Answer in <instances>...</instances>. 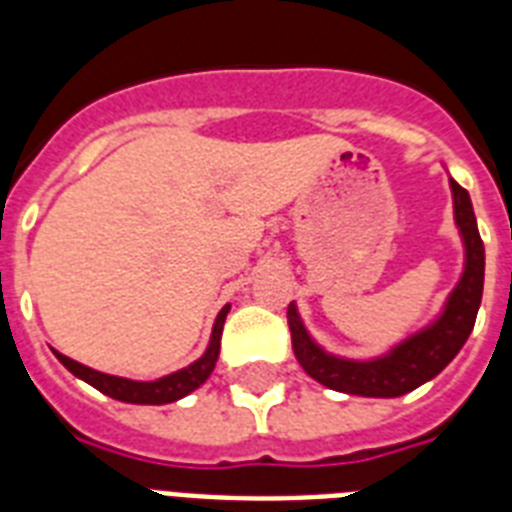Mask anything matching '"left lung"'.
<instances>
[{
	"label": "left lung",
	"instance_id": "left-lung-1",
	"mask_svg": "<svg viewBox=\"0 0 512 512\" xmlns=\"http://www.w3.org/2000/svg\"><path fill=\"white\" fill-rule=\"evenodd\" d=\"M449 188H452L454 225L460 231L465 263H462L460 281L446 297L441 313L425 327L390 345L380 356L345 358L321 348L305 329L297 305L289 303L287 319L289 332H292V350L305 372L324 388L366 398L404 396L444 372L446 364L460 353L473 332L478 308H481L486 257L470 193L452 177H449Z\"/></svg>",
	"mask_w": 512,
	"mask_h": 512
}]
</instances>
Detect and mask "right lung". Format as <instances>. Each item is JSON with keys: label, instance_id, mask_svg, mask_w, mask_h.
<instances>
[{"label": "right lung", "instance_id": "right-lung-1", "mask_svg": "<svg viewBox=\"0 0 512 512\" xmlns=\"http://www.w3.org/2000/svg\"><path fill=\"white\" fill-rule=\"evenodd\" d=\"M231 311V305H223V311L217 313L215 327H212V335H209L207 350L201 353L193 364L183 366L172 374H164L159 380H130V377H116V374L98 372V369H90V366L79 364L74 358L63 356L58 350H52L60 364L66 366L68 372L84 380L87 385H92L100 393L116 398V401H124V404H172V401H180L188 393L199 388L207 382V377L212 374L217 364V356H220V335H223L225 316Z\"/></svg>", "mask_w": 512, "mask_h": 512}]
</instances>
